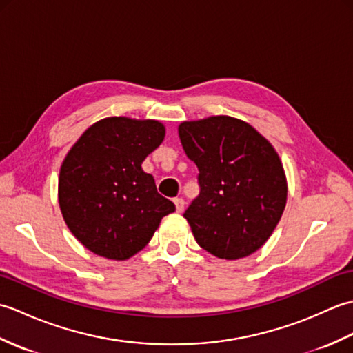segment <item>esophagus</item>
<instances>
[{"label":"esophagus","instance_id":"1","mask_svg":"<svg viewBox=\"0 0 353 353\" xmlns=\"http://www.w3.org/2000/svg\"><path fill=\"white\" fill-rule=\"evenodd\" d=\"M174 205H176V211H177V212H183V209H185V201H183V199H181V197L174 199Z\"/></svg>","mask_w":353,"mask_h":353}]
</instances>
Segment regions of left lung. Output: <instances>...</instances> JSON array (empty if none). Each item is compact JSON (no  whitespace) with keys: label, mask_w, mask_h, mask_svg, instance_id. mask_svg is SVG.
Returning <instances> with one entry per match:
<instances>
[{"label":"left lung","mask_w":353,"mask_h":353,"mask_svg":"<svg viewBox=\"0 0 353 353\" xmlns=\"http://www.w3.org/2000/svg\"><path fill=\"white\" fill-rule=\"evenodd\" d=\"M179 137L199 168L200 194L183 214L197 244L228 261L261 249L287 205V177L274 147L228 115L183 121Z\"/></svg>","instance_id":"1"}]
</instances>
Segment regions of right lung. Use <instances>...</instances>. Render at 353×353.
Wrapping results in <instances>:
<instances>
[{"label":"right lung","mask_w":353,"mask_h":353,"mask_svg":"<svg viewBox=\"0 0 353 353\" xmlns=\"http://www.w3.org/2000/svg\"><path fill=\"white\" fill-rule=\"evenodd\" d=\"M156 119L109 117L92 124L65 156L59 206L71 234L99 256L125 261L176 211L142 162L162 144Z\"/></svg>","instance_id":"right-lung-1"}]
</instances>
